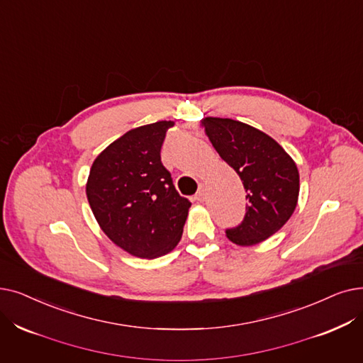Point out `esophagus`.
<instances>
[{
	"instance_id": "obj_1",
	"label": "esophagus",
	"mask_w": 363,
	"mask_h": 363,
	"mask_svg": "<svg viewBox=\"0 0 363 363\" xmlns=\"http://www.w3.org/2000/svg\"><path fill=\"white\" fill-rule=\"evenodd\" d=\"M196 200H199V201H203L204 199H206V190H204V186H200L199 188V191L196 193V197H194Z\"/></svg>"
}]
</instances>
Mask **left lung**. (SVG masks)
<instances>
[{"mask_svg":"<svg viewBox=\"0 0 363 363\" xmlns=\"http://www.w3.org/2000/svg\"><path fill=\"white\" fill-rule=\"evenodd\" d=\"M213 148L240 177L246 190V213L227 238L239 246L269 239L292 216L299 193V173L291 155L273 138L242 121L206 117Z\"/></svg>","mask_w":363,"mask_h":363,"instance_id":"8db88e82","label":"left lung"}]
</instances>
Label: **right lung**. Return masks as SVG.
Instances as JSON below:
<instances>
[{"label":"right lung","mask_w":363,"mask_h":363,"mask_svg":"<svg viewBox=\"0 0 363 363\" xmlns=\"http://www.w3.org/2000/svg\"><path fill=\"white\" fill-rule=\"evenodd\" d=\"M172 125L157 121L124 133L96 157L86 185L102 231L139 258L169 254L181 240L191 206L162 163V145Z\"/></svg>","instance_id":"1"}]
</instances>
